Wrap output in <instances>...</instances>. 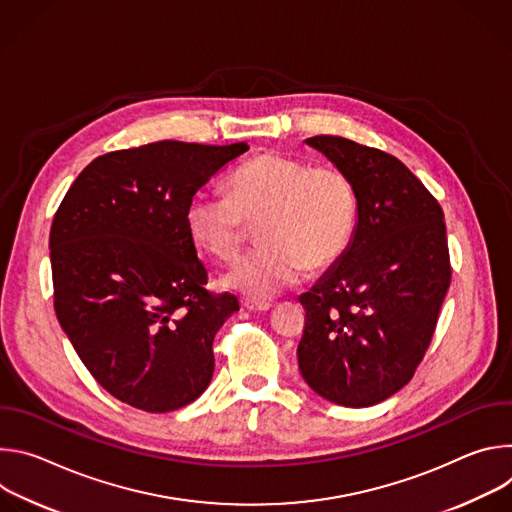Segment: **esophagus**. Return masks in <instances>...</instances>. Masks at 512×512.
I'll return each mask as SVG.
<instances>
[{
    "label": "esophagus",
    "instance_id": "1",
    "mask_svg": "<svg viewBox=\"0 0 512 512\" xmlns=\"http://www.w3.org/2000/svg\"><path fill=\"white\" fill-rule=\"evenodd\" d=\"M243 306L249 310V312H267L271 308L269 302H257V300H245Z\"/></svg>",
    "mask_w": 512,
    "mask_h": 512
}]
</instances>
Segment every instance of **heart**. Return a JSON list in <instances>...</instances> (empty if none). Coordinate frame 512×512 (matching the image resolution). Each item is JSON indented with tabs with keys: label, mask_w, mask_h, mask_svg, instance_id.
<instances>
[{
	"label": "heart",
	"mask_w": 512,
	"mask_h": 512,
	"mask_svg": "<svg viewBox=\"0 0 512 512\" xmlns=\"http://www.w3.org/2000/svg\"><path fill=\"white\" fill-rule=\"evenodd\" d=\"M196 249L233 259L257 225L255 251L235 261L223 285L263 302L294 283L302 269L336 263L356 225V192L334 166H312L283 154H261L229 178V194L196 192L184 210Z\"/></svg>",
	"instance_id": "heart-1"
}]
</instances>
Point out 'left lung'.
<instances>
[{
	"mask_svg": "<svg viewBox=\"0 0 512 512\" xmlns=\"http://www.w3.org/2000/svg\"><path fill=\"white\" fill-rule=\"evenodd\" d=\"M306 143L350 178L356 225L300 296V373L336 405L371 407L411 381L431 342L452 279L444 212L395 156L336 135Z\"/></svg>",
	"mask_w": 512,
	"mask_h": 512,
	"instance_id": "obj_1",
	"label": "left lung"
}]
</instances>
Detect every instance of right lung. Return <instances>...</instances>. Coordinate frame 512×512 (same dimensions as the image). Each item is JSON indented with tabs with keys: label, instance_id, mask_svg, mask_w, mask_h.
Masks as SVG:
<instances>
[{
	"label": "right lung",
	"instance_id": "obj_1",
	"mask_svg": "<svg viewBox=\"0 0 512 512\" xmlns=\"http://www.w3.org/2000/svg\"><path fill=\"white\" fill-rule=\"evenodd\" d=\"M247 143L156 141L93 160L50 229L56 318L115 399L166 413L198 399L214 373L212 340L239 310L204 289L188 200Z\"/></svg>",
	"mask_w": 512,
	"mask_h": 512
}]
</instances>
